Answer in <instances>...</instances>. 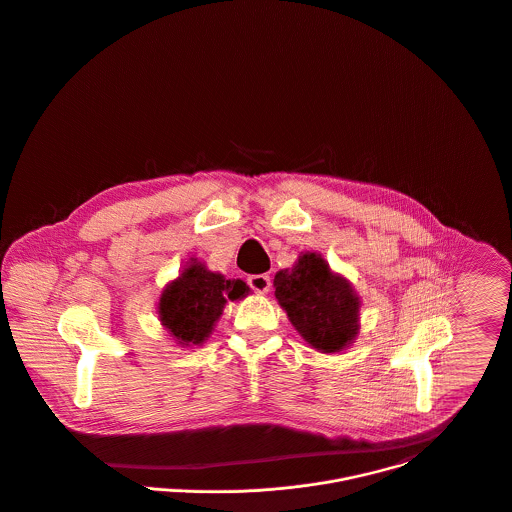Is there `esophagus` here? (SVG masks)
Here are the masks:
<instances>
[{"label": "esophagus", "instance_id": "esophagus-1", "mask_svg": "<svg viewBox=\"0 0 512 512\" xmlns=\"http://www.w3.org/2000/svg\"><path fill=\"white\" fill-rule=\"evenodd\" d=\"M247 285L259 293V295H265L269 289H271V277L267 273H261V275H251L247 277Z\"/></svg>", "mask_w": 512, "mask_h": 512}]
</instances>
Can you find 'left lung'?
Here are the masks:
<instances>
[{
  "mask_svg": "<svg viewBox=\"0 0 512 512\" xmlns=\"http://www.w3.org/2000/svg\"><path fill=\"white\" fill-rule=\"evenodd\" d=\"M275 297L316 350L338 352L358 334V297L316 253H305L293 271L275 275Z\"/></svg>",
  "mask_w": 512,
  "mask_h": 512,
  "instance_id": "left-lung-1",
  "label": "left lung"
}]
</instances>
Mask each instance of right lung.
Masks as SVG:
<instances>
[{
	"instance_id": "1",
	"label": "right lung",
	"mask_w": 512,
	"mask_h": 512,
	"mask_svg": "<svg viewBox=\"0 0 512 512\" xmlns=\"http://www.w3.org/2000/svg\"><path fill=\"white\" fill-rule=\"evenodd\" d=\"M249 287L243 281H227L219 273L207 271L202 263H192L162 293L158 312L162 324L180 344H202L227 299L245 297Z\"/></svg>"
}]
</instances>
